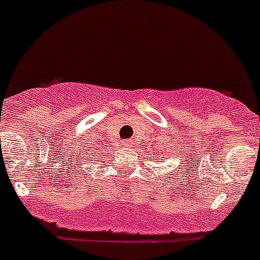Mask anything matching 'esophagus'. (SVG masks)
Wrapping results in <instances>:
<instances>
[{
  "label": "esophagus",
  "instance_id": "1",
  "mask_svg": "<svg viewBox=\"0 0 260 260\" xmlns=\"http://www.w3.org/2000/svg\"><path fill=\"white\" fill-rule=\"evenodd\" d=\"M131 147V140H125V141H124V143H123V148H125V149H126V148H129Z\"/></svg>",
  "mask_w": 260,
  "mask_h": 260
}]
</instances>
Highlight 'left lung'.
I'll use <instances>...</instances> for the list:
<instances>
[{"label":"left lung","mask_w":260,"mask_h":260,"mask_svg":"<svg viewBox=\"0 0 260 260\" xmlns=\"http://www.w3.org/2000/svg\"><path fill=\"white\" fill-rule=\"evenodd\" d=\"M153 158H156V156H153ZM181 169H182V168H181ZM181 172V171H180Z\"/></svg>","instance_id":"1"}]
</instances>
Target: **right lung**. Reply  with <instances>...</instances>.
<instances>
[{
	"instance_id": "obj_1",
	"label": "right lung",
	"mask_w": 260,
	"mask_h": 260,
	"mask_svg": "<svg viewBox=\"0 0 260 260\" xmlns=\"http://www.w3.org/2000/svg\"><path fill=\"white\" fill-rule=\"evenodd\" d=\"M98 150H99V149H98ZM95 152H96V150H95ZM87 154H89V156H92V150H91V149H88V152H86V153H84V154H80V157L79 156H78V157H76V162H78V168H80V167H82V165H83V164H86V161H83V160H84V157H86L87 156Z\"/></svg>"
}]
</instances>
